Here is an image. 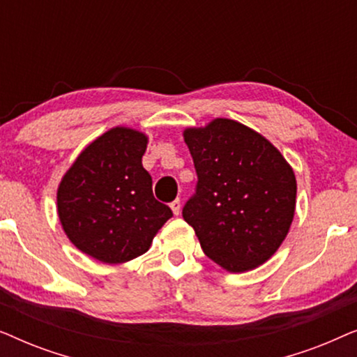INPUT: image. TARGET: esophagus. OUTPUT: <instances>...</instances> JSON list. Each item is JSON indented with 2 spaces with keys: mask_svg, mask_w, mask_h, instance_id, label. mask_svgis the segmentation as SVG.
I'll return each mask as SVG.
<instances>
[{
  "mask_svg": "<svg viewBox=\"0 0 357 357\" xmlns=\"http://www.w3.org/2000/svg\"><path fill=\"white\" fill-rule=\"evenodd\" d=\"M180 206H182V204H180V199H174V202L170 203V208H172L175 216H178L180 214Z\"/></svg>",
  "mask_w": 357,
  "mask_h": 357,
  "instance_id": "34e87169",
  "label": "esophagus"
}]
</instances>
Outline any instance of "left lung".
<instances>
[{
	"label": "left lung",
	"instance_id": "1",
	"mask_svg": "<svg viewBox=\"0 0 357 357\" xmlns=\"http://www.w3.org/2000/svg\"><path fill=\"white\" fill-rule=\"evenodd\" d=\"M183 138L198 183L182 214L204 255L231 273L263 265L294 218V170L270 141L236 120L187 128Z\"/></svg>",
	"mask_w": 357,
	"mask_h": 357
}]
</instances>
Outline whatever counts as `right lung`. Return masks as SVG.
I'll return each instance as SVG.
<instances>
[{
  "mask_svg": "<svg viewBox=\"0 0 357 357\" xmlns=\"http://www.w3.org/2000/svg\"><path fill=\"white\" fill-rule=\"evenodd\" d=\"M148 136L116 126L77 155L56 193L58 218L75 245L109 265L149 250L172 218L153 195V178L141 159Z\"/></svg>",
  "mask_w": 357,
  "mask_h": 357,
  "instance_id": "add662e5",
  "label": "right lung"
}]
</instances>
